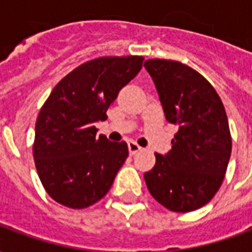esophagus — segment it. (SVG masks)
Wrapping results in <instances>:
<instances>
[{
  "label": "esophagus",
  "instance_id": "obj_1",
  "mask_svg": "<svg viewBox=\"0 0 252 252\" xmlns=\"http://www.w3.org/2000/svg\"><path fill=\"white\" fill-rule=\"evenodd\" d=\"M128 150H129V154H131V155H135V154L139 153V151H142V147H140L136 142L129 140V142H128Z\"/></svg>",
  "mask_w": 252,
  "mask_h": 252
}]
</instances>
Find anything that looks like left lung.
<instances>
[{"instance_id":"1","label":"left lung","mask_w":252,"mask_h":252,"mask_svg":"<svg viewBox=\"0 0 252 252\" xmlns=\"http://www.w3.org/2000/svg\"><path fill=\"white\" fill-rule=\"evenodd\" d=\"M166 120L180 126L166 155L144 181L155 200L185 213L208 204L220 189L232 151V139L219 94L194 68L167 59H148Z\"/></svg>"}]
</instances>
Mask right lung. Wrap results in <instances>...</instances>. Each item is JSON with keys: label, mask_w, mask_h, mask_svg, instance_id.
I'll use <instances>...</instances> for the list:
<instances>
[{"label": "right lung", "mask_w": 252, "mask_h": 252, "mask_svg": "<svg viewBox=\"0 0 252 252\" xmlns=\"http://www.w3.org/2000/svg\"><path fill=\"white\" fill-rule=\"evenodd\" d=\"M143 57H102L68 72L41 106L33 158L44 189L58 204L83 209L98 202L128 158L126 142L95 136L121 89L136 77Z\"/></svg>", "instance_id": "obj_1"}]
</instances>
